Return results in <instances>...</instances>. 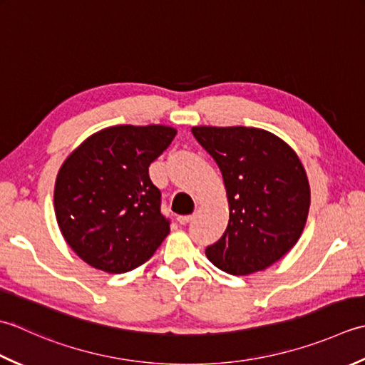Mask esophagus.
Masks as SVG:
<instances>
[{
  "mask_svg": "<svg viewBox=\"0 0 365 365\" xmlns=\"http://www.w3.org/2000/svg\"><path fill=\"white\" fill-rule=\"evenodd\" d=\"M176 220H178V224L185 225V224H189V222L192 220V215H178Z\"/></svg>",
  "mask_w": 365,
  "mask_h": 365,
  "instance_id": "obj_1",
  "label": "esophagus"
}]
</instances>
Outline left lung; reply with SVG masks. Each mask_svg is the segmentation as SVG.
I'll list each match as a JSON object with an SVG mask.
<instances>
[{
    "label": "left lung",
    "mask_w": 365,
    "mask_h": 365,
    "mask_svg": "<svg viewBox=\"0 0 365 365\" xmlns=\"http://www.w3.org/2000/svg\"><path fill=\"white\" fill-rule=\"evenodd\" d=\"M224 176L230 220L210 262L233 276L263 271L284 257L306 225L310 187L296 153L257 128H192Z\"/></svg>",
    "instance_id": "obj_1"
}]
</instances>
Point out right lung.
<instances>
[{"mask_svg": "<svg viewBox=\"0 0 365 365\" xmlns=\"http://www.w3.org/2000/svg\"><path fill=\"white\" fill-rule=\"evenodd\" d=\"M175 135L168 125H113L64 160L55 184L56 220L89 266L110 274L135 269L170 233L148 168Z\"/></svg>", "mask_w": 365, "mask_h": 365, "instance_id": "obj_1", "label": "right lung"}]
</instances>
